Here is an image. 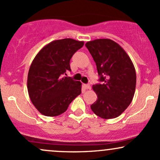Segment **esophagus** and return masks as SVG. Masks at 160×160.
Here are the masks:
<instances>
[{
	"mask_svg": "<svg viewBox=\"0 0 160 160\" xmlns=\"http://www.w3.org/2000/svg\"><path fill=\"white\" fill-rule=\"evenodd\" d=\"M84 87L86 89H91V86L89 84H84Z\"/></svg>",
	"mask_w": 160,
	"mask_h": 160,
	"instance_id": "obj_1",
	"label": "esophagus"
}]
</instances>
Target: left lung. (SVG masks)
I'll list each match as a JSON object with an SVG mask.
<instances>
[{
  "mask_svg": "<svg viewBox=\"0 0 160 160\" xmlns=\"http://www.w3.org/2000/svg\"><path fill=\"white\" fill-rule=\"evenodd\" d=\"M96 64L102 83L92 86L97 98L90 106L102 119L119 117L131 104L136 86V73L131 58L117 43L97 39L86 43Z\"/></svg>",
  "mask_w": 160,
  "mask_h": 160,
  "instance_id": "obj_1",
  "label": "left lung"
}]
</instances>
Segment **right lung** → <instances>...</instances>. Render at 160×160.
<instances>
[{"instance_id": "right-lung-1", "label": "right lung", "mask_w": 160, "mask_h": 160, "mask_svg": "<svg viewBox=\"0 0 160 160\" xmlns=\"http://www.w3.org/2000/svg\"><path fill=\"white\" fill-rule=\"evenodd\" d=\"M83 41L65 38L46 45L33 60L28 74L29 97L38 111L47 117H56L67 111L81 93V82L70 77V60Z\"/></svg>"}]
</instances>
